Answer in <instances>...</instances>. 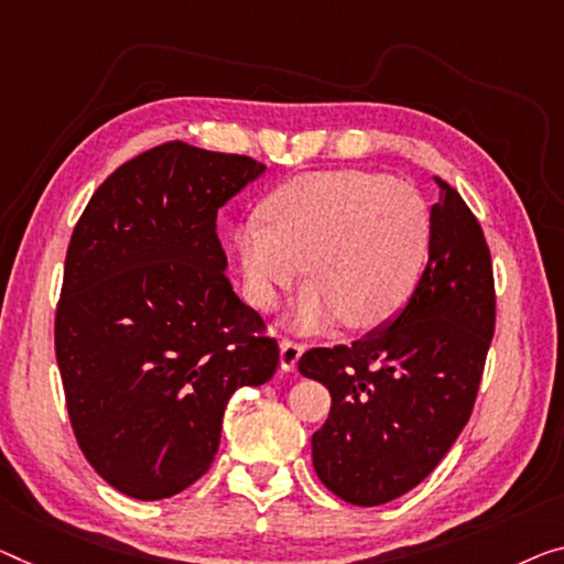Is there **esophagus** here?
Returning <instances> with one entry per match:
<instances>
[{"mask_svg":"<svg viewBox=\"0 0 564 564\" xmlns=\"http://www.w3.org/2000/svg\"><path fill=\"white\" fill-rule=\"evenodd\" d=\"M304 344L296 341V339H283L281 341V369L283 372H293L299 365L301 355H304Z\"/></svg>","mask_w":564,"mask_h":564,"instance_id":"esophagus-1","label":"esophagus"}]
</instances>
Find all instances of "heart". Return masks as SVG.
Returning <instances> with one entry per match:
<instances>
[{"mask_svg":"<svg viewBox=\"0 0 564 564\" xmlns=\"http://www.w3.org/2000/svg\"><path fill=\"white\" fill-rule=\"evenodd\" d=\"M263 220L235 232L250 304L273 308L304 273L314 281L296 306V324L322 329L341 318L372 329L413 296L431 253L425 197L405 182L362 170L293 176L263 202Z\"/></svg>","mask_w":564,"mask_h":564,"instance_id":"b5f03b06","label":"heart"}]
</instances>
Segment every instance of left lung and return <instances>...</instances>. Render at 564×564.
Returning a JSON list of instances; mask_svg holds the SVG:
<instances>
[{
	"label": "left lung",
	"mask_w": 564,
	"mask_h": 564,
	"mask_svg": "<svg viewBox=\"0 0 564 564\" xmlns=\"http://www.w3.org/2000/svg\"><path fill=\"white\" fill-rule=\"evenodd\" d=\"M431 256L408 306L365 339L314 347L299 372L332 394L311 438L316 476L355 507L423 481L464 431L497 326L491 253L476 215L438 180Z\"/></svg>",
	"instance_id": "left-lung-1"
}]
</instances>
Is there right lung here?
<instances>
[{
    "instance_id": "add662e5",
    "label": "right lung",
    "mask_w": 564,
    "mask_h": 564,
    "mask_svg": "<svg viewBox=\"0 0 564 564\" xmlns=\"http://www.w3.org/2000/svg\"><path fill=\"white\" fill-rule=\"evenodd\" d=\"M263 170L166 141L121 164L75 223L55 357L83 456L126 497L170 499L205 476L232 392L279 367L217 238V209Z\"/></svg>"
}]
</instances>
